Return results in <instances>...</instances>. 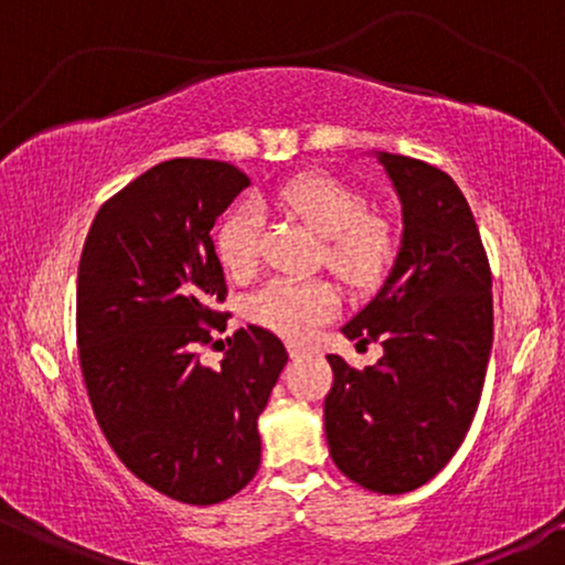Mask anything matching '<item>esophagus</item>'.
<instances>
[{
  "mask_svg": "<svg viewBox=\"0 0 565 565\" xmlns=\"http://www.w3.org/2000/svg\"><path fill=\"white\" fill-rule=\"evenodd\" d=\"M305 353H310L305 345H289V359H302Z\"/></svg>",
  "mask_w": 565,
  "mask_h": 565,
  "instance_id": "34e87169",
  "label": "esophagus"
}]
</instances>
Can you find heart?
I'll return each instance as SVG.
<instances>
[{
    "label": "heart",
    "mask_w": 565,
    "mask_h": 565,
    "mask_svg": "<svg viewBox=\"0 0 565 565\" xmlns=\"http://www.w3.org/2000/svg\"><path fill=\"white\" fill-rule=\"evenodd\" d=\"M278 204L300 215L323 236V260L353 287H366L385 274L393 257L391 228L366 215V201L327 174H300L276 193ZM263 217L244 201L217 228V255L233 276L252 274L260 249ZM340 308L334 284L323 278H274L246 302L257 327L287 340H308Z\"/></svg>",
    "instance_id": "b5f03b06"
}]
</instances>
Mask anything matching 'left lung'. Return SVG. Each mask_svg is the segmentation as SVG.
Here are the masks:
<instances>
[{
  "label": "left lung",
  "instance_id": "1",
  "mask_svg": "<svg viewBox=\"0 0 565 565\" xmlns=\"http://www.w3.org/2000/svg\"><path fill=\"white\" fill-rule=\"evenodd\" d=\"M401 201V246L377 295L342 327L380 342L364 372L327 355L334 382L323 427L334 465L377 494H406L440 472L481 401L494 305L468 199L438 167L374 151Z\"/></svg>",
  "mask_w": 565,
  "mask_h": 565
}]
</instances>
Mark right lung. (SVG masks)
Masks as SVG:
<instances>
[{
  "label": "right lung",
  "instance_id": "add662e5",
  "mask_svg": "<svg viewBox=\"0 0 565 565\" xmlns=\"http://www.w3.org/2000/svg\"><path fill=\"white\" fill-rule=\"evenodd\" d=\"M249 185L233 164L170 159L95 215L76 278V337L89 404L116 457L185 504H217L260 468L257 417L287 350L268 329L199 361L228 313L212 225Z\"/></svg>",
  "mask_w": 565,
  "mask_h": 565
}]
</instances>
